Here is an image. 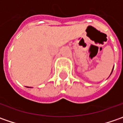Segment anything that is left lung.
I'll return each instance as SVG.
<instances>
[{
    "instance_id": "obj_1",
    "label": "left lung",
    "mask_w": 123,
    "mask_h": 123,
    "mask_svg": "<svg viewBox=\"0 0 123 123\" xmlns=\"http://www.w3.org/2000/svg\"><path fill=\"white\" fill-rule=\"evenodd\" d=\"M113 69H114V68H112V71H113ZM112 71H111V73H112ZM111 74H110V75H111Z\"/></svg>"
}]
</instances>
